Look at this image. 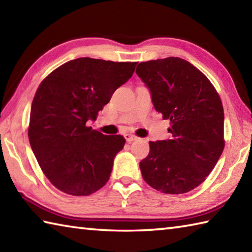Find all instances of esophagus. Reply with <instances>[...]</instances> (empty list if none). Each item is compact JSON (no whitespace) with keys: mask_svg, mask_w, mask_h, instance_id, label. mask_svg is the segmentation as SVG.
<instances>
[{"mask_svg":"<svg viewBox=\"0 0 252 252\" xmlns=\"http://www.w3.org/2000/svg\"><path fill=\"white\" fill-rule=\"evenodd\" d=\"M124 137H125V139H126L127 142H131V141H134V140L137 139V137L135 135H130V134H125Z\"/></svg>","mask_w":252,"mask_h":252,"instance_id":"1","label":"esophagus"}]
</instances>
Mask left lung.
Segmentation results:
<instances>
[{"instance_id":"1","label":"left lung","mask_w":252,"mask_h":252,"mask_svg":"<svg viewBox=\"0 0 252 252\" xmlns=\"http://www.w3.org/2000/svg\"><path fill=\"white\" fill-rule=\"evenodd\" d=\"M136 73L148 88L156 111L170 121L172 135L149 141V155L139 163L142 178L162 193L192 191L224 150L220 97L200 70L178 57L140 63Z\"/></svg>"}]
</instances>
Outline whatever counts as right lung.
<instances>
[{"instance_id":"add662e5","label":"right lung","mask_w":252,"mask_h":252,"mask_svg":"<svg viewBox=\"0 0 252 252\" xmlns=\"http://www.w3.org/2000/svg\"><path fill=\"white\" fill-rule=\"evenodd\" d=\"M137 63L78 58L52 71L32 99L28 138L42 172L70 195H90L106 184L125 145L88 127L131 78Z\"/></svg>"}]
</instances>
